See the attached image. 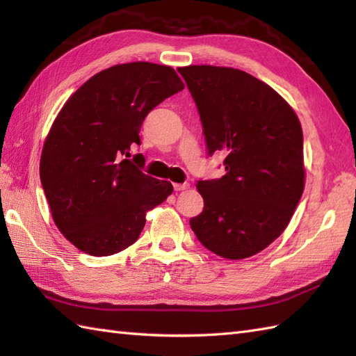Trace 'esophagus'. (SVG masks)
I'll list each match as a JSON object with an SVG mask.
<instances>
[{"label":"esophagus","instance_id":"34e87169","mask_svg":"<svg viewBox=\"0 0 356 356\" xmlns=\"http://www.w3.org/2000/svg\"><path fill=\"white\" fill-rule=\"evenodd\" d=\"M172 186H175V191H185L189 188L188 184H172Z\"/></svg>","mask_w":356,"mask_h":356}]
</instances>
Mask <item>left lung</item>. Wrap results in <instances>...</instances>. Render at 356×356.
<instances>
[{
	"instance_id": "1",
	"label": "left lung",
	"mask_w": 356,
	"mask_h": 356,
	"mask_svg": "<svg viewBox=\"0 0 356 356\" xmlns=\"http://www.w3.org/2000/svg\"><path fill=\"white\" fill-rule=\"evenodd\" d=\"M197 104L209 154L225 152L226 175L198 180L204 208L189 225L206 249L244 259L286 229L305 188L303 134L293 107L241 70H177Z\"/></svg>"
}]
</instances>
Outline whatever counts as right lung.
Here are the masks:
<instances>
[{"mask_svg": "<svg viewBox=\"0 0 356 356\" xmlns=\"http://www.w3.org/2000/svg\"><path fill=\"white\" fill-rule=\"evenodd\" d=\"M185 88L171 66L131 62L90 77L63 104L45 138L40 181L57 229L79 250L109 256L134 244L147 212L172 193L140 171L147 113Z\"/></svg>", "mask_w": 356, "mask_h": 356, "instance_id": "obj_1", "label": "right lung"}]
</instances>
